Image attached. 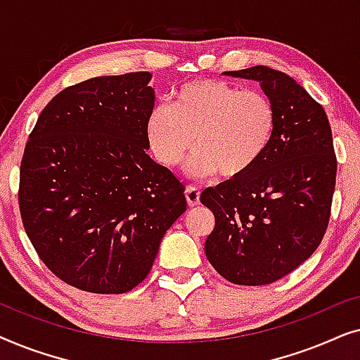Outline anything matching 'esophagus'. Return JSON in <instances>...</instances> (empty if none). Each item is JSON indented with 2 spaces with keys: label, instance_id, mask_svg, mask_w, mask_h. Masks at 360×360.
<instances>
[{
  "label": "esophagus",
  "instance_id": "1",
  "mask_svg": "<svg viewBox=\"0 0 360 360\" xmlns=\"http://www.w3.org/2000/svg\"><path fill=\"white\" fill-rule=\"evenodd\" d=\"M185 196H186V201H188L190 206L200 205V188L198 186H193V185L186 186Z\"/></svg>",
  "mask_w": 360,
  "mask_h": 360
}]
</instances>
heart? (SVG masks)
I'll return each instance as SVG.
<instances>
[{"label": "heart", "mask_w": 360, "mask_h": 360, "mask_svg": "<svg viewBox=\"0 0 360 360\" xmlns=\"http://www.w3.org/2000/svg\"><path fill=\"white\" fill-rule=\"evenodd\" d=\"M277 110L262 91L224 80H191L174 95V106L155 105L146 117L149 149L160 164L179 165L191 149L195 176L218 172L226 180L249 174L267 154L277 129Z\"/></svg>", "instance_id": "b5f03b06"}]
</instances>
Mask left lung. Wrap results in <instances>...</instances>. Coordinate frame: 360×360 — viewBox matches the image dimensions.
I'll list each match as a JSON object with an SVG mask.
<instances>
[{
	"mask_svg": "<svg viewBox=\"0 0 360 360\" xmlns=\"http://www.w3.org/2000/svg\"><path fill=\"white\" fill-rule=\"evenodd\" d=\"M224 75L259 82L277 110V129L249 174L206 188L214 214L205 254L236 285H267L311 257L326 233L338 162L323 106L287 73L255 65Z\"/></svg>",
	"mask_w": 360,
	"mask_h": 360,
	"instance_id": "obj_1",
	"label": "left lung"
}]
</instances>
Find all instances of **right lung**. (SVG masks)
<instances>
[{
	"label": "right lung",
	"mask_w": 360,
	"mask_h": 360,
	"mask_svg": "<svg viewBox=\"0 0 360 360\" xmlns=\"http://www.w3.org/2000/svg\"><path fill=\"white\" fill-rule=\"evenodd\" d=\"M149 72L96 77L44 108L24 149L19 210L39 257L83 292L126 293L150 272L185 186L147 155Z\"/></svg>",
	"instance_id": "right-lung-1"
}]
</instances>
